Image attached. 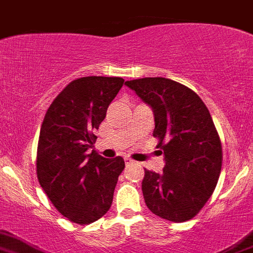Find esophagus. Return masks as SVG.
Segmentation results:
<instances>
[{"label": "esophagus", "instance_id": "34e87169", "mask_svg": "<svg viewBox=\"0 0 253 253\" xmlns=\"http://www.w3.org/2000/svg\"><path fill=\"white\" fill-rule=\"evenodd\" d=\"M134 163H135V161L130 160V158H126V166H131V165H134Z\"/></svg>", "mask_w": 253, "mask_h": 253}]
</instances>
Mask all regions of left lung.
Masks as SVG:
<instances>
[{
	"instance_id": "obj_1",
	"label": "left lung",
	"mask_w": 253,
	"mask_h": 253,
	"mask_svg": "<svg viewBox=\"0 0 253 253\" xmlns=\"http://www.w3.org/2000/svg\"><path fill=\"white\" fill-rule=\"evenodd\" d=\"M126 85L152 108L153 136L165 153L162 173L145 169L146 206L163 219L186 222L212 196L222 169V144L210 111L196 92L174 80L142 78Z\"/></svg>"
}]
</instances>
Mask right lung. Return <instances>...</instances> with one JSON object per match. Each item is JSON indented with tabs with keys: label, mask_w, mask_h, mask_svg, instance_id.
<instances>
[{
	"label": "right lung",
	"mask_w": 253,
	"mask_h": 253,
	"mask_svg": "<svg viewBox=\"0 0 253 253\" xmlns=\"http://www.w3.org/2000/svg\"><path fill=\"white\" fill-rule=\"evenodd\" d=\"M124 79L84 77L69 83L53 100L39 137V183L59 213L85 225L111 208L118 176L126 163L118 156L103 158L93 147L95 129L106 117Z\"/></svg>",
	"instance_id": "obj_1"
}]
</instances>
